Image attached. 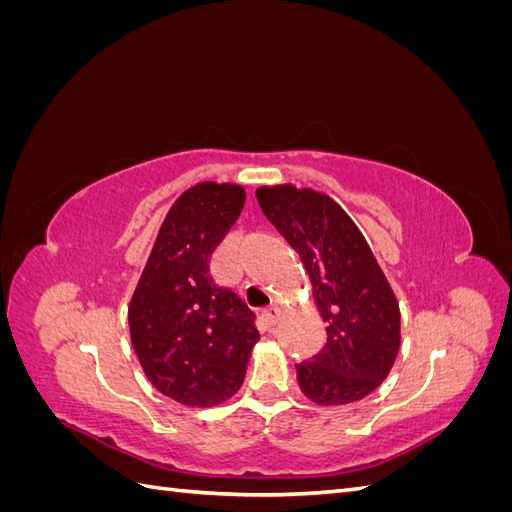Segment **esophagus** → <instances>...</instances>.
I'll return each mask as SVG.
<instances>
[{"label":"esophagus","mask_w":512,"mask_h":512,"mask_svg":"<svg viewBox=\"0 0 512 512\" xmlns=\"http://www.w3.org/2000/svg\"><path fill=\"white\" fill-rule=\"evenodd\" d=\"M262 314H265V318H267V322L269 324H275L277 320H280V314H282V309L280 307H277V305H269L267 309H265V312H262Z\"/></svg>","instance_id":"obj_1"}]
</instances>
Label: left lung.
<instances>
[{
  "instance_id": "1",
  "label": "left lung",
  "mask_w": 512,
  "mask_h": 512,
  "mask_svg": "<svg viewBox=\"0 0 512 512\" xmlns=\"http://www.w3.org/2000/svg\"><path fill=\"white\" fill-rule=\"evenodd\" d=\"M258 205L312 277L327 344L297 365L301 391L322 406L359 401L389 376L399 305L365 237L329 196L292 185L260 188Z\"/></svg>"
}]
</instances>
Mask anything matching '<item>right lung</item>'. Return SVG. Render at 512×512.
I'll return each instance as SVG.
<instances>
[{"label":"right lung","instance_id":"right-lung-1","mask_svg":"<svg viewBox=\"0 0 512 512\" xmlns=\"http://www.w3.org/2000/svg\"><path fill=\"white\" fill-rule=\"evenodd\" d=\"M243 203V188L232 183L183 192L130 303L132 346L147 378L185 406H215L235 395L260 339L256 314L211 275V256Z\"/></svg>","mask_w":512,"mask_h":512}]
</instances>
